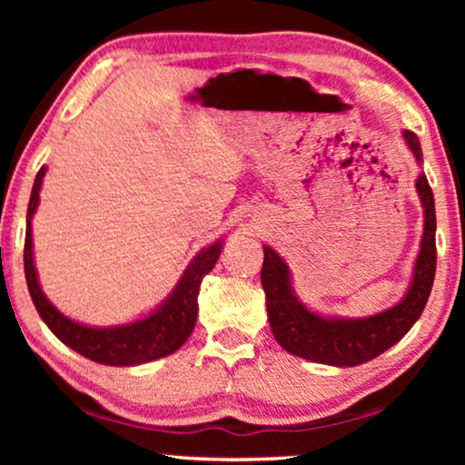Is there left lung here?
Listing matches in <instances>:
<instances>
[{
  "label": "left lung",
  "instance_id": "8db88e82",
  "mask_svg": "<svg viewBox=\"0 0 465 465\" xmlns=\"http://www.w3.org/2000/svg\"><path fill=\"white\" fill-rule=\"evenodd\" d=\"M402 137L415 161L421 164L423 152L415 133L404 131ZM415 188L423 205V237L415 272L402 301L377 315L347 320L313 313L292 290L285 260L272 247L264 245L260 282L266 294V313L272 336L285 351L317 364L360 366L396 345L415 326L428 302L436 275V209L425 173H419Z\"/></svg>",
  "mask_w": 465,
  "mask_h": 465
}]
</instances>
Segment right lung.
Segmentation results:
<instances>
[{
  "instance_id": "add662e5",
  "label": "right lung",
  "mask_w": 465,
  "mask_h": 465,
  "mask_svg": "<svg viewBox=\"0 0 465 465\" xmlns=\"http://www.w3.org/2000/svg\"><path fill=\"white\" fill-rule=\"evenodd\" d=\"M46 175V167L37 171L34 190H31L27 209V232H25V279L37 313L50 328L56 339L65 342L75 353L105 366H137L145 361L164 358L180 349L188 336L193 334L196 313H199L201 282L218 262L222 252V241H215L205 250H201L183 271L175 290L171 292L156 311L142 320L123 323V326L93 328L69 320L48 301L37 282L34 264V239H31V218L40 205V188Z\"/></svg>"
}]
</instances>
